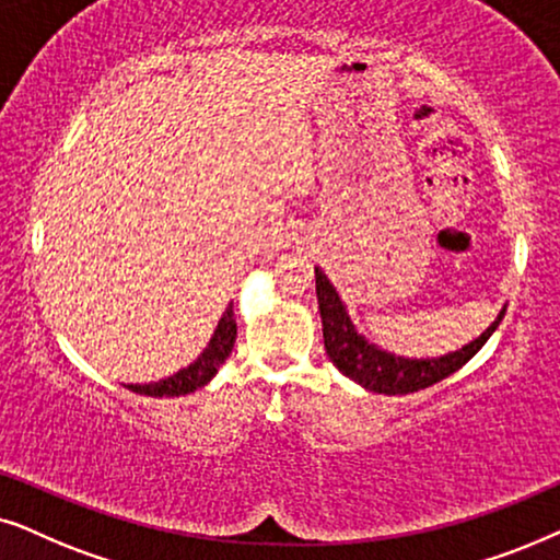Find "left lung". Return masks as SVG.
I'll use <instances>...</instances> for the list:
<instances>
[{
  "label": "left lung",
  "instance_id": "left-lung-1",
  "mask_svg": "<svg viewBox=\"0 0 560 560\" xmlns=\"http://www.w3.org/2000/svg\"><path fill=\"white\" fill-rule=\"evenodd\" d=\"M315 279L327 355H330L335 369H338L342 376L353 378L355 384L366 386L369 392L376 394H409L443 382L445 376H451L453 371L466 366V363L479 353L483 342L491 338V332L497 330V325L502 323L504 317L502 310L481 338L468 342V346L456 350V353L409 361V358L386 353V350L371 346L366 338H361V335L355 332L353 323H350L338 292H335V287L327 281V276L319 271V268H315Z\"/></svg>",
  "mask_w": 560,
  "mask_h": 560
}]
</instances>
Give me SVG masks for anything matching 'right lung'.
<instances>
[{
    "mask_svg": "<svg viewBox=\"0 0 560 560\" xmlns=\"http://www.w3.org/2000/svg\"><path fill=\"white\" fill-rule=\"evenodd\" d=\"M237 338V325L233 317V307L225 310V315L218 323V330H214L210 346L205 348V353L191 363L178 371V374L163 378V382L155 384H130L128 389L136 394H145V397H182V394H189L194 389H202V386L210 382V378L218 374V369L225 363L230 350L235 346Z\"/></svg>",
    "mask_w": 560,
    "mask_h": 560,
    "instance_id": "obj_1",
    "label": "right lung"
}]
</instances>
